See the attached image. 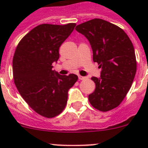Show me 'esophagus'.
<instances>
[{
  "mask_svg": "<svg viewBox=\"0 0 148 148\" xmlns=\"http://www.w3.org/2000/svg\"><path fill=\"white\" fill-rule=\"evenodd\" d=\"M78 78H79V80H85L86 78H87V77L82 76V75H79V76H78Z\"/></svg>",
  "mask_w": 148,
  "mask_h": 148,
  "instance_id": "obj_1",
  "label": "esophagus"
}]
</instances>
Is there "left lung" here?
<instances>
[{
    "instance_id": "1",
    "label": "left lung",
    "mask_w": 148,
    "mask_h": 148,
    "mask_svg": "<svg viewBox=\"0 0 148 148\" xmlns=\"http://www.w3.org/2000/svg\"><path fill=\"white\" fill-rule=\"evenodd\" d=\"M87 38L92 58L101 68L92 77L95 89L88 96L91 105L106 112L118 107L130 89L136 73L134 47L125 31L108 21L95 18L75 27Z\"/></svg>"
}]
</instances>
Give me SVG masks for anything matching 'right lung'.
I'll list each match as a JSON object with an SVG mask.
<instances>
[{"label":"right lung","instance_id":"obj_1","mask_svg":"<svg viewBox=\"0 0 148 148\" xmlns=\"http://www.w3.org/2000/svg\"><path fill=\"white\" fill-rule=\"evenodd\" d=\"M75 25L37 26L21 39L13 56V77L18 92L30 108L47 118L64 110L68 91L78 80L75 74L61 75L53 70V63L59 58V47Z\"/></svg>","mask_w":148,"mask_h":148}]
</instances>
